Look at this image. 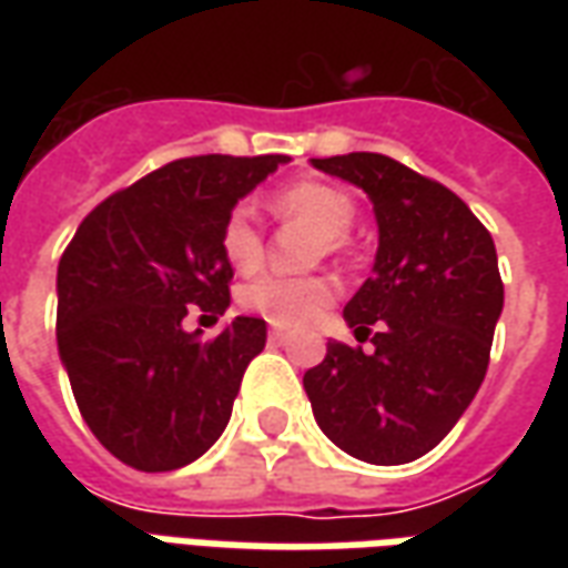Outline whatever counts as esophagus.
I'll list each match as a JSON object with an SVG mask.
<instances>
[{
	"label": "esophagus",
	"instance_id": "obj_1",
	"mask_svg": "<svg viewBox=\"0 0 568 568\" xmlns=\"http://www.w3.org/2000/svg\"><path fill=\"white\" fill-rule=\"evenodd\" d=\"M285 337H288V332H285V328H276V325H273V328H271V341H273V344H283Z\"/></svg>",
	"mask_w": 568,
	"mask_h": 568
}]
</instances>
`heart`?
<instances>
[{
  "instance_id": "b5f03b06",
  "label": "heart",
  "mask_w": 568,
  "mask_h": 568,
  "mask_svg": "<svg viewBox=\"0 0 568 568\" xmlns=\"http://www.w3.org/2000/svg\"><path fill=\"white\" fill-rule=\"evenodd\" d=\"M273 210L283 219L310 224L325 240V246L337 248L356 222V200L344 187L325 182H297L283 187L273 197ZM222 252L236 271H255L264 258V234L248 206H234L222 224ZM337 295L332 280L325 276H258L240 292V304L258 313L273 325H307L328 307Z\"/></svg>"
}]
</instances>
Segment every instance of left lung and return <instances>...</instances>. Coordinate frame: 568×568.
<instances>
[{"instance_id": "1", "label": "left lung", "mask_w": 568, "mask_h": 568, "mask_svg": "<svg viewBox=\"0 0 568 568\" xmlns=\"http://www.w3.org/2000/svg\"><path fill=\"white\" fill-rule=\"evenodd\" d=\"M374 203V271L344 307L371 349L332 341L304 374L313 417L349 456L402 465L456 426L484 383L501 316L493 236L450 187L374 151L313 158Z\"/></svg>"}]
</instances>
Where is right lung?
<instances>
[{
  "label": "right lung",
  "instance_id": "1",
  "mask_svg": "<svg viewBox=\"0 0 568 568\" xmlns=\"http://www.w3.org/2000/svg\"><path fill=\"white\" fill-rule=\"evenodd\" d=\"M292 158H182L103 200L57 267V349L84 423L121 463L173 471L222 438L267 325L185 332L191 304L231 307L222 224Z\"/></svg>",
  "mask_w": 568,
  "mask_h": 568
}]
</instances>
